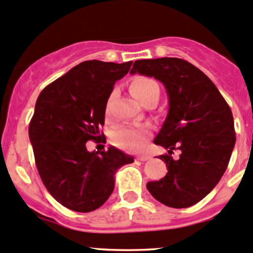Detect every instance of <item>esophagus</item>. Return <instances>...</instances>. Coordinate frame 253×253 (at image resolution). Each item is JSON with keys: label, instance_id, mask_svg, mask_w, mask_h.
Here are the masks:
<instances>
[{"label": "esophagus", "instance_id": "esophagus-1", "mask_svg": "<svg viewBox=\"0 0 253 253\" xmlns=\"http://www.w3.org/2000/svg\"><path fill=\"white\" fill-rule=\"evenodd\" d=\"M149 156L148 155H141V156H138L137 157V161H141V162H145V161L149 160Z\"/></svg>", "mask_w": 253, "mask_h": 253}]
</instances>
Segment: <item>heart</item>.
I'll return each instance as SVG.
<instances>
[{
	"mask_svg": "<svg viewBox=\"0 0 253 253\" xmlns=\"http://www.w3.org/2000/svg\"><path fill=\"white\" fill-rule=\"evenodd\" d=\"M129 91L133 97L144 103L150 96L160 93V87L155 80L146 77H137L132 80ZM148 129L143 127L122 126L116 129L113 134V143L119 148L125 150H137L143 146L148 138Z\"/></svg>",
	"mask_w": 253,
	"mask_h": 253,
	"instance_id": "obj_1",
	"label": "heart"
}]
</instances>
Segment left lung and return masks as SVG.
<instances>
[{
  "label": "left lung",
  "mask_w": 253,
  "mask_h": 253,
  "mask_svg": "<svg viewBox=\"0 0 253 253\" xmlns=\"http://www.w3.org/2000/svg\"><path fill=\"white\" fill-rule=\"evenodd\" d=\"M154 77L165 85L169 110L156 145L168 173L146 184L155 199L170 208H188L212 191L226 171L235 144L234 120L220 91L201 69L176 57L137 60L131 74ZM182 151L177 160L172 150Z\"/></svg>",
  "instance_id": "left-lung-1"
}]
</instances>
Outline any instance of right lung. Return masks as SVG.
Segmentation results:
<instances>
[{
    "mask_svg": "<svg viewBox=\"0 0 253 253\" xmlns=\"http://www.w3.org/2000/svg\"><path fill=\"white\" fill-rule=\"evenodd\" d=\"M125 63L84 61L43 88L29 126L36 167L48 192L63 207L90 212L114 191L116 170L133 157L110 146L88 152L86 141H105V107Z\"/></svg>",
    "mask_w": 253,
    "mask_h": 253,
    "instance_id": "1",
    "label": "right lung"
}]
</instances>
